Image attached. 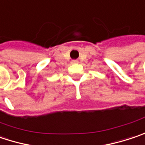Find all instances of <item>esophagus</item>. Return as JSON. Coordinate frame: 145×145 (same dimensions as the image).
<instances>
[{"label": "esophagus", "instance_id": "1", "mask_svg": "<svg viewBox=\"0 0 145 145\" xmlns=\"http://www.w3.org/2000/svg\"><path fill=\"white\" fill-rule=\"evenodd\" d=\"M71 62H72V63H77V62H78V61H77V60H73Z\"/></svg>", "mask_w": 145, "mask_h": 145}]
</instances>
